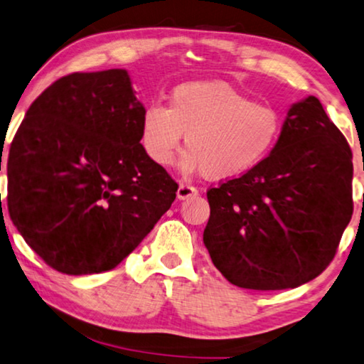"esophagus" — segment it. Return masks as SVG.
<instances>
[{"label": "esophagus", "mask_w": 364, "mask_h": 364, "mask_svg": "<svg viewBox=\"0 0 364 364\" xmlns=\"http://www.w3.org/2000/svg\"><path fill=\"white\" fill-rule=\"evenodd\" d=\"M197 193H198V190L195 188L193 186H190V183H183V182L178 183V188H177V198L178 200H186V198H190V197H195Z\"/></svg>", "instance_id": "esophagus-1"}]
</instances>
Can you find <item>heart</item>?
<instances>
[{
    "label": "heart",
    "instance_id": "heart-1",
    "mask_svg": "<svg viewBox=\"0 0 364 364\" xmlns=\"http://www.w3.org/2000/svg\"><path fill=\"white\" fill-rule=\"evenodd\" d=\"M283 117L254 102L225 81H190L171 94L169 107L151 102L141 115V143L159 166H169L187 135L186 171L210 178H234L252 171L275 148Z\"/></svg>",
    "mask_w": 364,
    "mask_h": 364
}]
</instances>
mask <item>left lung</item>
Wrapping results in <instances>:
<instances>
[{"mask_svg":"<svg viewBox=\"0 0 364 364\" xmlns=\"http://www.w3.org/2000/svg\"><path fill=\"white\" fill-rule=\"evenodd\" d=\"M351 158L317 97L294 104L272 153L206 192L203 242L223 277L272 291L321 275L353 215Z\"/></svg>","mask_w":364,"mask_h":364,"instance_id":"1","label":"left lung"}]
</instances>
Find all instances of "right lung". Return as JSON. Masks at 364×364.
<instances>
[{
    "instance_id": "right-lung-1",
    "label": "right lung",
    "mask_w": 364,
    "mask_h": 364,
    "mask_svg": "<svg viewBox=\"0 0 364 364\" xmlns=\"http://www.w3.org/2000/svg\"><path fill=\"white\" fill-rule=\"evenodd\" d=\"M125 70L71 73L33 100L8 154V211L31 249L66 275L115 268L176 200L141 141Z\"/></svg>"
}]
</instances>
